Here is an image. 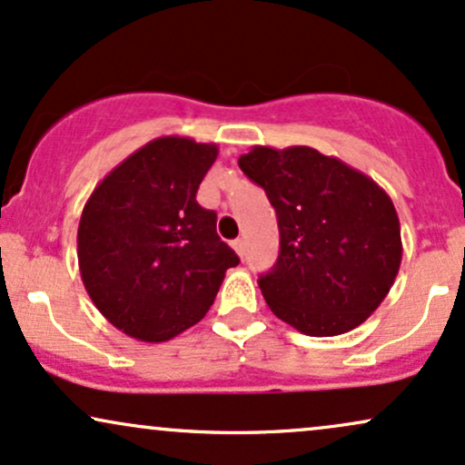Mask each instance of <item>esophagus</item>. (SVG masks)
<instances>
[{
	"instance_id": "obj_1",
	"label": "esophagus",
	"mask_w": 465,
	"mask_h": 465,
	"mask_svg": "<svg viewBox=\"0 0 465 465\" xmlns=\"http://www.w3.org/2000/svg\"><path fill=\"white\" fill-rule=\"evenodd\" d=\"M232 249L236 251V253L240 255V258H242V255H244V240H242V238L232 240Z\"/></svg>"
}]
</instances>
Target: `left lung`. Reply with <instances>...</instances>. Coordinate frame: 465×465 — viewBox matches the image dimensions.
<instances>
[{
  "mask_svg": "<svg viewBox=\"0 0 465 465\" xmlns=\"http://www.w3.org/2000/svg\"><path fill=\"white\" fill-rule=\"evenodd\" d=\"M240 170L277 214L280 255L258 280L273 314L308 336L354 330L402 262L398 212L376 181L311 146H253Z\"/></svg>",
  "mask_w": 465,
  "mask_h": 465,
  "instance_id": "1",
  "label": "left lung"
}]
</instances>
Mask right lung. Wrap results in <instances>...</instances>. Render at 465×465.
Here are the masks:
<instances>
[{
  "label": "right lung",
  "mask_w": 465,
  "mask_h": 465,
  "mask_svg": "<svg viewBox=\"0 0 465 465\" xmlns=\"http://www.w3.org/2000/svg\"><path fill=\"white\" fill-rule=\"evenodd\" d=\"M216 143L165 135L95 185L78 225V269L117 330L163 343L205 317L240 260L218 238L216 214L196 203Z\"/></svg>",
  "instance_id": "1"
}]
</instances>
